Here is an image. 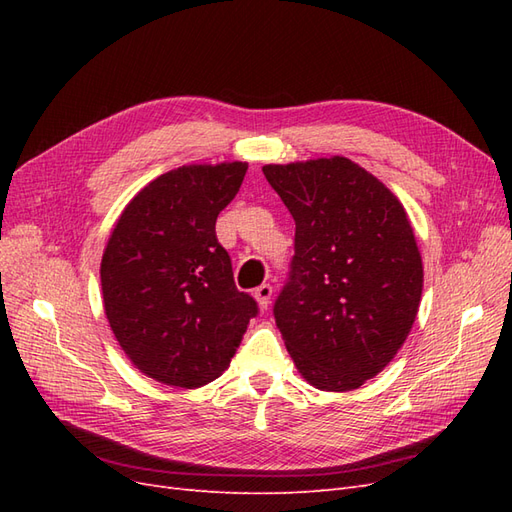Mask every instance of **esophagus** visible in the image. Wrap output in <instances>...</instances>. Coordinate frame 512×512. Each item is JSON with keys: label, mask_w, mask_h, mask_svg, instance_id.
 Masks as SVG:
<instances>
[{"label": "esophagus", "mask_w": 512, "mask_h": 512, "mask_svg": "<svg viewBox=\"0 0 512 512\" xmlns=\"http://www.w3.org/2000/svg\"><path fill=\"white\" fill-rule=\"evenodd\" d=\"M254 297H256V301H258L260 309H269V305H271V297H273V286H271V284H262V286H258V288L254 290Z\"/></svg>", "instance_id": "1"}]
</instances>
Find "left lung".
Returning <instances> with one entry per match:
<instances>
[{"instance_id": "obj_1", "label": "left lung", "mask_w": 512, "mask_h": 512, "mask_svg": "<svg viewBox=\"0 0 512 512\" xmlns=\"http://www.w3.org/2000/svg\"><path fill=\"white\" fill-rule=\"evenodd\" d=\"M294 218V256L273 305L301 376L352 391L391 363L412 329L423 262L399 200L348 158L262 166Z\"/></svg>"}]
</instances>
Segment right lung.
Returning <instances> with one entry per match:
<instances>
[{"label": "right lung", "instance_id": "add662e5", "mask_svg": "<svg viewBox=\"0 0 512 512\" xmlns=\"http://www.w3.org/2000/svg\"><path fill=\"white\" fill-rule=\"evenodd\" d=\"M245 170L228 162L160 175L123 209L104 250L108 324L128 359L168 386L198 389L220 378L258 316L215 237Z\"/></svg>", "mask_w": 512, "mask_h": 512}]
</instances>
